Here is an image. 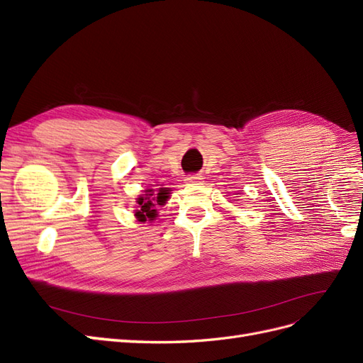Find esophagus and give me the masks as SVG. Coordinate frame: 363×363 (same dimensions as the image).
<instances>
[{
	"mask_svg": "<svg viewBox=\"0 0 363 363\" xmlns=\"http://www.w3.org/2000/svg\"><path fill=\"white\" fill-rule=\"evenodd\" d=\"M201 180V175H188V177H186V183L188 184H200Z\"/></svg>",
	"mask_w": 363,
	"mask_h": 363,
	"instance_id": "1",
	"label": "esophagus"
}]
</instances>
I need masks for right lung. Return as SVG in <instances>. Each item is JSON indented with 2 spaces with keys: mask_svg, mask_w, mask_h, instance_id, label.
I'll list each match as a JSON object with an SVG mask.
<instances>
[{
  "mask_svg": "<svg viewBox=\"0 0 363 363\" xmlns=\"http://www.w3.org/2000/svg\"><path fill=\"white\" fill-rule=\"evenodd\" d=\"M168 194L169 192L160 189V192L157 194V196H155V199H150V196L155 195V194H147V196H140V199H138L139 211H136L135 215H136V218L139 219V221L140 223H145L147 219L152 221V219H155L156 215H157L156 213V208H152V207H155V203H152V201H156L157 204H163L164 201H167V199H168Z\"/></svg>",
  "mask_w": 363,
  "mask_h": 363,
  "instance_id": "add662e5",
  "label": "right lung"
}]
</instances>
